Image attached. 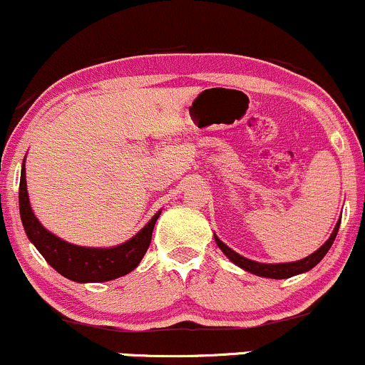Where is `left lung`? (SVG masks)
Instances as JSON below:
<instances>
[{"instance_id": "obj_1", "label": "left lung", "mask_w": 365, "mask_h": 365, "mask_svg": "<svg viewBox=\"0 0 365 365\" xmlns=\"http://www.w3.org/2000/svg\"><path fill=\"white\" fill-rule=\"evenodd\" d=\"M338 227H340V219H338L335 230H333L330 238L324 241V245L322 248H318L314 253H311L309 257L302 258V260L291 262V263H258V262H253V260H250V258L241 257V255L236 253L235 250H231L230 247H227V245L222 243V241L219 240L216 235H214V240H216L217 247L222 250V253H225L232 263H236V265L241 267L243 270L250 272V274H255V275H258V277H267V279H289V277H292V275L304 274V272L311 270L313 267H316L319 262L323 260V257L328 253V250L331 248L333 241H335V238H336Z\"/></svg>"}]
</instances>
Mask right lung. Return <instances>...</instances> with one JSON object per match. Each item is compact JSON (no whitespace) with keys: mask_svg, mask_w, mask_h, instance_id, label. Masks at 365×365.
<instances>
[{"mask_svg":"<svg viewBox=\"0 0 365 365\" xmlns=\"http://www.w3.org/2000/svg\"><path fill=\"white\" fill-rule=\"evenodd\" d=\"M19 204L20 217L24 222L25 232L29 240L41 252L46 262L64 275L66 279L74 282H107L127 275L133 272L139 262L143 260L144 253L148 252L151 243L153 230L160 217L161 210H158L151 221L140 230L138 235L133 236L125 243L113 248H86L71 245L68 241L57 238L51 231H47L38 219L35 217L32 207H30L27 180H25V161L21 165V177L19 188Z\"/></svg>","mask_w":365,"mask_h":365,"instance_id":"add662e5","label":"right lung"}]
</instances>
